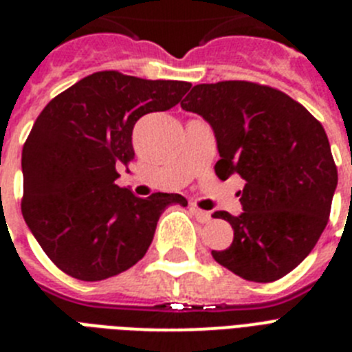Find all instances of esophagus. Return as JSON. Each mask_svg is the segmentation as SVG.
Instances as JSON below:
<instances>
[{"label": "esophagus", "instance_id": "34e87169", "mask_svg": "<svg viewBox=\"0 0 352 352\" xmlns=\"http://www.w3.org/2000/svg\"><path fill=\"white\" fill-rule=\"evenodd\" d=\"M190 210H192V213L195 214V219H197L201 223H208L211 220V213H210V211L199 210L197 206H192Z\"/></svg>", "mask_w": 352, "mask_h": 352}]
</instances>
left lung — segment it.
Segmentation results:
<instances>
[{"instance_id": "1", "label": "left lung", "mask_w": 352, "mask_h": 352, "mask_svg": "<svg viewBox=\"0 0 352 352\" xmlns=\"http://www.w3.org/2000/svg\"><path fill=\"white\" fill-rule=\"evenodd\" d=\"M182 109L213 129L220 179L239 174L243 211L231 223L234 238L211 256L250 282H273L309 256L329 219L338 183L328 135L291 96L247 80L197 84Z\"/></svg>"}]
</instances>
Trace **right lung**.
<instances>
[{"label":"right lung","mask_w":352,"mask_h":352,"mask_svg":"<svg viewBox=\"0 0 352 352\" xmlns=\"http://www.w3.org/2000/svg\"><path fill=\"white\" fill-rule=\"evenodd\" d=\"M190 86L96 72L36 118L23 148L21 208L42 250L67 275L96 282L132 268L153 241L162 211L186 206L179 194L142 199L116 179L135 157V121L169 111Z\"/></svg>","instance_id":"obj_1"}]
</instances>
